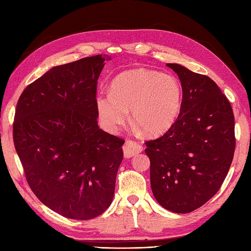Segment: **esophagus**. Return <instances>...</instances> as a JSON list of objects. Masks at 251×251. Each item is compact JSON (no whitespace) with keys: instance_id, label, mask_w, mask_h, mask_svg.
I'll return each instance as SVG.
<instances>
[{"instance_id":"34e87169","label":"esophagus","mask_w":251,"mask_h":251,"mask_svg":"<svg viewBox=\"0 0 251 251\" xmlns=\"http://www.w3.org/2000/svg\"><path fill=\"white\" fill-rule=\"evenodd\" d=\"M123 150H124L125 157L126 158H131V157H134V156H136L137 154L141 153V151H142V147L140 146V144L136 143L135 141L127 140L124 144Z\"/></svg>"}]
</instances>
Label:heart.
I'll return each instance as SVG.
<instances>
[{"instance_id": "b5f03b06", "label": "heart", "mask_w": 251, "mask_h": 251, "mask_svg": "<svg viewBox=\"0 0 251 251\" xmlns=\"http://www.w3.org/2000/svg\"><path fill=\"white\" fill-rule=\"evenodd\" d=\"M181 100L182 89L174 76L138 68L119 74L112 82L111 93H98L95 103L107 130L118 131L131 111L132 121L144 134L158 136L175 124Z\"/></svg>"}]
</instances>
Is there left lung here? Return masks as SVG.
I'll return each mask as SVG.
<instances>
[{"mask_svg":"<svg viewBox=\"0 0 251 251\" xmlns=\"http://www.w3.org/2000/svg\"><path fill=\"white\" fill-rule=\"evenodd\" d=\"M181 81L182 101L175 124L160 138L147 141L151 187L162 207L188 214L221 187L233 158L231 105L206 75L166 64Z\"/></svg>","mask_w":251,"mask_h":251,"instance_id":"obj_1","label":"left lung"}]
</instances>
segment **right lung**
Segmentation results:
<instances>
[{
    "label": "right lung",
    "mask_w": 251,
    "mask_h": 251,
    "mask_svg": "<svg viewBox=\"0 0 251 251\" xmlns=\"http://www.w3.org/2000/svg\"><path fill=\"white\" fill-rule=\"evenodd\" d=\"M108 55L53 67L24 90L13 141L30 188L74 220L101 215L113 200L125 141L97 125V79Z\"/></svg>",
    "instance_id": "add662e5"
}]
</instances>
